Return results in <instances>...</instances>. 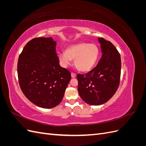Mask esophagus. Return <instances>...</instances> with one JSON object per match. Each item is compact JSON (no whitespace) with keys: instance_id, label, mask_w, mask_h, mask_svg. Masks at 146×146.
Here are the masks:
<instances>
[{"instance_id":"esophagus-1","label":"esophagus","mask_w":146,"mask_h":146,"mask_svg":"<svg viewBox=\"0 0 146 146\" xmlns=\"http://www.w3.org/2000/svg\"><path fill=\"white\" fill-rule=\"evenodd\" d=\"M71 77H72V78H75L76 77V74H75V73H74V72H72L71 73Z\"/></svg>"}]
</instances>
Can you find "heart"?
<instances>
[{
    "label": "heart",
    "instance_id": "b5f03b06",
    "mask_svg": "<svg viewBox=\"0 0 146 146\" xmlns=\"http://www.w3.org/2000/svg\"><path fill=\"white\" fill-rule=\"evenodd\" d=\"M99 55V47L95 44L79 42L69 46L58 57L60 62L66 67L75 60L76 68L82 72L90 71L96 64Z\"/></svg>",
    "mask_w": 146,
    "mask_h": 146
}]
</instances>
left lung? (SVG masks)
I'll return each mask as SVG.
<instances>
[{
  "label": "left lung",
  "instance_id": "left-lung-1",
  "mask_svg": "<svg viewBox=\"0 0 146 146\" xmlns=\"http://www.w3.org/2000/svg\"><path fill=\"white\" fill-rule=\"evenodd\" d=\"M102 53L96 67L86 74H77L78 92L84 102L102 105L115 94L120 83L121 56L113 44L98 38Z\"/></svg>",
  "mask_w": 146,
  "mask_h": 146
}]
</instances>
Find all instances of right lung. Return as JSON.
I'll return each mask as SVG.
<instances>
[{
	"label": "right lung",
	"instance_id": "1",
	"mask_svg": "<svg viewBox=\"0 0 146 146\" xmlns=\"http://www.w3.org/2000/svg\"><path fill=\"white\" fill-rule=\"evenodd\" d=\"M56 42L50 38H35L28 42L17 62L21 89L30 102L39 107L52 108L62 100L71 78L61 67Z\"/></svg>",
	"mask_w": 146,
	"mask_h": 146
}]
</instances>
